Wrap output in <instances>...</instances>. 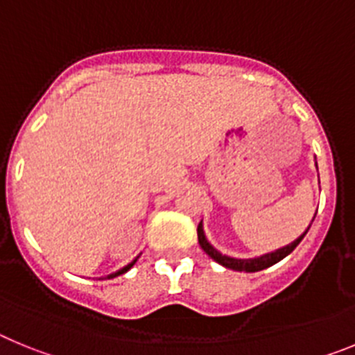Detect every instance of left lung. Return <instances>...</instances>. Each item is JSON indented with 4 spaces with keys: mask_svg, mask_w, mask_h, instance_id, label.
<instances>
[{
    "mask_svg": "<svg viewBox=\"0 0 355 355\" xmlns=\"http://www.w3.org/2000/svg\"><path fill=\"white\" fill-rule=\"evenodd\" d=\"M313 220H315V216H313ZM311 224H313V222H311ZM311 224H309V227H311ZM309 227H307L306 231H304V233L300 234L299 238H297V240L291 241L290 245L283 247V249L274 250V252L263 254V256H259V258H252V259L229 258V256H225V254L218 252V250H216L215 247H213L211 243L206 240L205 229H202V222L197 225V238H199V245L202 247V250L208 254L209 258L215 259L216 263H220V265L225 266V268H231V270H236V272H259V270H263V268H268V266L275 265V263H279L281 259L286 258L288 254L293 252L295 247L299 245L300 241H302V238L306 236V233L309 231Z\"/></svg>",
    "mask_w": 355,
    "mask_h": 355,
    "instance_id": "1",
    "label": "left lung"
}]
</instances>
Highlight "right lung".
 <instances>
[{
	"mask_svg": "<svg viewBox=\"0 0 355 355\" xmlns=\"http://www.w3.org/2000/svg\"><path fill=\"white\" fill-rule=\"evenodd\" d=\"M139 258H140V256H137V258H135L133 261L130 263V265H126V266H124V268H121V270H117V272H115V274H110L106 279H114V277H117V275H121V274H124V272H128V270H130V268H131V266H133L135 263H137V259H139Z\"/></svg>",
	"mask_w": 355,
	"mask_h": 355,
	"instance_id": "obj_1",
	"label": "right lung"
}]
</instances>
